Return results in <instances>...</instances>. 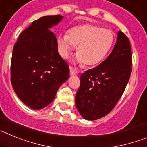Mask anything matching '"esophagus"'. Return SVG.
Returning a JSON list of instances; mask_svg holds the SVG:
<instances>
[{
    "label": "esophagus",
    "instance_id": "obj_1",
    "mask_svg": "<svg viewBox=\"0 0 147 147\" xmlns=\"http://www.w3.org/2000/svg\"><path fill=\"white\" fill-rule=\"evenodd\" d=\"M77 71L74 69L73 67H70V74L71 75H76L77 74Z\"/></svg>",
    "mask_w": 147,
    "mask_h": 147
}]
</instances>
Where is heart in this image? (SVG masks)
I'll list each match as a JSON object with an SVG mask.
<instances>
[{
  "mask_svg": "<svg viewBox=\"0 0 147 147\" xmlns=\"http://www.w3.org/2000/svg\"><path fill=\"white\" fill-rule=\"evenodd\" d=\"M114 41L111 30L95 23H86L73 27L67 34L59 35L57 40L59 53L67 58L77 46V61L85 67H93L102 62L108 54Z\"/></svg>",
  "mask_w": 147,
  "mask_h": 147,
  "instance_id": "heart-1",
  "label": "heart"
}]
</instances>
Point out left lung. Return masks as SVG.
I'll use <instances>...</instances> for the list:
<instances>
[{"label": "left lung", "mask_w": 147, "mask_h": 147, "mask_svg": "<svg viewBox=\"0 0 147 147\" xmlns=\"http://www.w3.org/2000/svg\"><path fill=\"white\" fill-rule=\"evenodd\" d=\"M132 65L130 42L119 31L116 43L107 59L81 75L75 103L84 119H101L114 108L129 82Z\"/></svg>", "instance_id": "left-lung-1"}]
</instances>
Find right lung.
Masks as SVG:
<instances>
[{
    "mask_svg": "<svg viewBox=\"0 0 147 147\" xmlns=\"http://www.w3.org/2000/svg\"><path fill=\"white\" fill-rule=\"evenodd\" d=\"M62 19L57 15L34 20L13 48L11 85L19 98L34 110L48 106L69 78V66L58 53L55 34L49 30Z\"/></svg>",
    "mask_w": 147,
    "mask_h": 147,
    "instance_id": "right-lung-1",
    "label": "right lung"
}]
</instances>
